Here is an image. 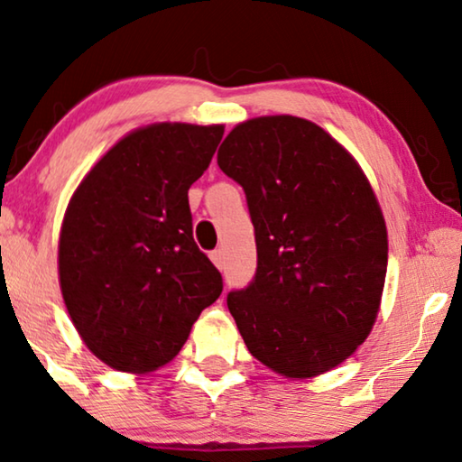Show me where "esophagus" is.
Returning <instances> with one entry per match:
<instances>
[{
  "instance_id": "1",
  "label": "esophagus",
  "mask_w": 462,
  "mask_h": 462,
  "mask_svg": "<svg viewBox=\"0 0 462 462\" xmlns=\"http://www.w3.org/2000/svg\"><path fill=\"white\" fill-rule=\"evenodd\" d=\"M209 257H211L213 263H216V267H219V270H222L224 263H226V261H224V251H222V249H216V251H211Z\"/></svg>"
}]
</instances>
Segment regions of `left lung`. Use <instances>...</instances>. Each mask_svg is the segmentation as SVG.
<instances>
[{"mask_svg":"<svg viewBox=\"0 0 462 462\" xmlns=\"http://www.w3.org/2000/svg\"><path fill=\"white\" fill-rule=\"evenodd\" d=\"M217 165L243 187L257 270L228 292L249 353L275 374L313 377L355 353L380 309L388 234L367 178L318 124H238Z\"/></svg>","mask_w":462,"mask_h":462,"instance_id":"1","label":"left lung"}]
</instances>
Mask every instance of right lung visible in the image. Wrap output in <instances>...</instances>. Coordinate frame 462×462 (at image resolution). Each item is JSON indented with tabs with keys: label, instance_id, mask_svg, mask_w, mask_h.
Instances as JSON below:
<instances>
[{
	"label": "right lung",
	"instance_id": "obj_1",
	"mask_svg": "<svg viewBox=\"0 0 462 462\" xmlns=\"http://www.w3.org/2000/svg\"><path fill=\"white\" fill-rule=\"evenodd\" d=\"M224 126L151 124L116 143L68 205L60 284L95 356L147 374L180 353L222 294V273L192 238L190 184L209 168Z\"/></svg>",
	"mask_w": 462,
	"mask_h": 462
}]
</instances>
